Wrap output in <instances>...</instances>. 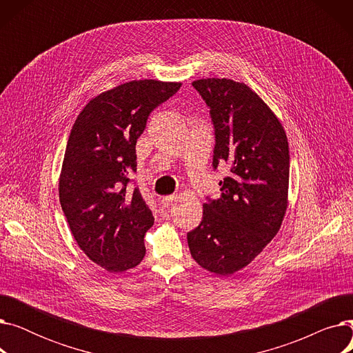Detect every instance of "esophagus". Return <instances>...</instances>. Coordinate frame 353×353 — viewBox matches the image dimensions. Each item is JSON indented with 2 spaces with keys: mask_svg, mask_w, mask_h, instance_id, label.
<instances>
[{
  "mask_svg": "<svg viewBox=\"0 0 353 353\" xmlns=\"http://www.w3.org/2000/svg\"><path fill=\"white\" fill-rule=\"evenodd\" d=\"M176 199H177V196H176V194H172V196H164V197L160 200L163 209H169V208L172 206V203H173V201H176Z\"/></svg>",
  "mask_w": 353,
  "mask_h": 353,
  "instance_id": "esophagus-1",
  "label": "esophagus"
}]
</instances>
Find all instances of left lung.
Instances as JSON below:
<instances>
[{"label":"left lung","mask_w":353,"mask_h":353,"mask_svg":"<svg viewBox=\"0 0 353 353\" xmlns=\"http://www.w3.org/2000/svg\"><path fill=\"white\" fill-rule=\"evenodd\" d=\"M193 87L210 107L214 170L230 173L217 200L203 205V220L188 233L192 257L219 276L246 268L279 232L288 210L289 144L273 110L249 85L200 79Z\"/></svg>","instance_id":"1"}]
</instances>
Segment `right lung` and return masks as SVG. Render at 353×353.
I'll list each match as a JSON object with an SVG mask.
<instances>
[{
  "label": "right lung",
  "instance_id": "right-lung-1",
  "mask_svg": "<svg viewBox=\"0 0 353 353\" xmlns=\"http://www.w3.org/2000/svg\"><path fill=\"white\" fill-rule=\"evenodd\" d=\"M180 85L123 83L91 99L71 128L59 179L61 209L79 248L110 273L136 268L145 254L154 217L127 183L137 170L136 143L148 116Z\"/></svg>",
  "mask_w": 353,
  "mask_h": 353
}]
</instances>
